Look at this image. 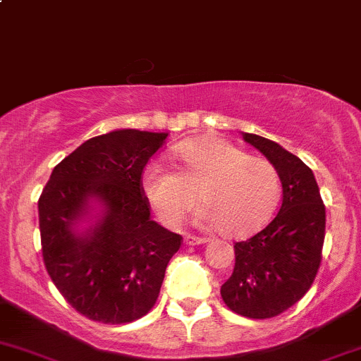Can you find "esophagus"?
<instances>
[{
  "mask_svg": "<svg viewBox=\"0 0 361 361\" xmlns=\"http://www.w3.org/2000/svg\"><path fill=\"white\" fill-rule=\"evenodd\" d=\"M207 239L206 238H197V235H185V245L188 246H197V245H206Z\"/></svg>",
  "mask_w": 361,
  "mask_h": 361,
  "instance_id": "34e87169",
  "label": "esophagus"
}]
</instances>
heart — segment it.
<instances>
[{
  "instance_id": "obj_1",
  "label": "heart",
  "mask_w": 361,
  "mask_h": 361,
  "mask_svg": "<svg viewBox=\"0 0 361 361\" xmlns=\"http://www.w3.org/2000/svg\"><path fill=\"white\" fill-rule=\"evenodd\" d=\"M176 171L150 164L143 190L155 213L167 225L180 224L195 206L197 194L206 209L204 221H214L220 234L246 238L260 231L281 197V178L272 162L250 157L221 137L183 141L174 148Z\"/></svg>"
}]
</instances>
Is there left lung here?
I'll list each match as a JSON object with an SVG mask.
<instances>
[{
    "label": "left lung",
    "mask_w": 361,
    "mask_h": 361,
    "mask_svg": "<svg viewBox=\"0 0 361 361\" xmlns=\"http://www.w3.org/2000/svg\"><path fill=\"white\" fill-rule=\"evenodd\" d=\"M278 169L283 201L271 224L246 241L235 243V265L221 285L231 311L253 319L274 318L311 288L325 241V204L312 171L297 155L267 137L243 133Z\"/></svg>",
    "instance_id": "8db88e82"
}]
</instances>
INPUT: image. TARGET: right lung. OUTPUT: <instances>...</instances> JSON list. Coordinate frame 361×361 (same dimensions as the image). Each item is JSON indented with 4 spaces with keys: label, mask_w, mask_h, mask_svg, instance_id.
<instances>
[{
    "label": "right lung",
    "mask_w": 361,
    "mask_h": 361,
    "mask_svg": "<svg viewBox=\"0 0 361 361\" xmlns=\"http://www.w3.org/2000/svg\"><path fill=\"white\" fill-rule=\"evenodd\" d=\"M167 133L116 129L90 137L54 167L38 201L47 272L85 318L120 325L157 302L181 235L150 218L141 173ZM100 213L83 231L93 204Z\"/></svg>",
    "instance_id": "right-lung-1"
}]
</instances>
